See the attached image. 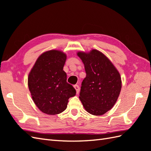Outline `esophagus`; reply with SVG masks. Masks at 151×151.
Returning <instances> with one entry per match:
<instances>
[{
    "label": "esophagus",
    "mask_w": 151,
    "mask_h": 151,
    "mask_svg": "<svg viewBox=\"0 0 151 151\" xmlns=\"http://www.w3.org/2000/svg\"><path fill=\"white\" fill-rule=\"evenodd\" d=\"M74 87H75V89L76 91V93L78 94V93H79V91H80V87H79L78 85H75V86H74Z\"/></svg>",
    "instance_id": "esophagus-1"
}]
</instances>
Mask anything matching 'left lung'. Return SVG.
I'll use <instances>...</instances> for the list:
<instances>
[{
	"mask_svg": "<svg viewBox=\"0 0 151 151\" xmlns=\"http://www.w3.org/2000/svg\"><path fill=\"white\" fill-rule=\"evenodd\" d=\"M86 77L82 82L79 99L89 113L100 116L114 106L122 88L120 75L102 52L93 50L78 52Z\"/></svg>",
	"mask_w": 151,
	"mask_h": 151,
	"instance_id": "left-lung-1",
	"label": "left lung"
}]
</instances>
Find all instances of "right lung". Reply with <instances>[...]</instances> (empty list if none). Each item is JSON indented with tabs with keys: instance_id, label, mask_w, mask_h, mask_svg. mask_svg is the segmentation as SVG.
I'll use <instances>...</instances> for the list:
<instances>
[{
	"instance_id": "obj_1",
	"label": "right lung",
	"mask_w": 151,
	"mask_h": 151,
	"mask_svg": "<svg viewBox=\"0 0 151 151\" xmlns=\"http://www.w3.org/2000/svg\"><path fill=\"white\" fill-rule=\"evenodd\" d=\"M66 55L62 51H46L38 58L29 73V91L35 104L44 113H61L67 108L68 99L76 94L63 70Z\"/></svg>"
}]
</instances>
